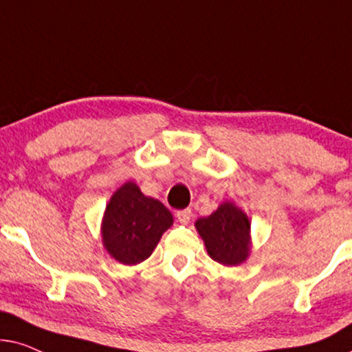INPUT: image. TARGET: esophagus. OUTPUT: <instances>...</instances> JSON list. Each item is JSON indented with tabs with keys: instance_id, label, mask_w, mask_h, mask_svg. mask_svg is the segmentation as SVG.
Wrapping results in <instances>:
<instances>
[{
	"instance_id": "1",
	"label": "esophagus",
	"mask_w": 352,
	"mask_h": 352,
	"mask_svg": "<svg viewBox=\"0 0 352 352\" xmlns=\"http://www.w3.org/2000/svg\"><path fill=\"white\" fill-rule=\"evenodd\" d=\"M175 215H177V219H179L180 223H188L191 219V209H182Z\"/></svg>"
}]
</instances>
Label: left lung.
Segmentation results:
<instances>
[{
  "label": "left lung",
  "instance_id": "8db88e82",
  "mask_svg": "<svg viewBox=\"0 0 352 352\" xmlns=\"http://www.w3.org/2000/svg\"><path fill=\"white\" fill-rule=\"evenodd\" d=\"M251 223L246 214L232 203H223L208 217L196 220L208 254L223 265H238L250 252Z\"/></svg>",
  "mask_w": 352,
  "mask_h": 352
}]
</instances>
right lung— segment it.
Returning a JSON list of instances; mask_svg holds the SVG:
<instances>
[{
  "mask_svg": "<svg viewBox=\"0 0 352 352\" xmlns=\"http://www.w3.org/2000/svg\"><path fill=\"white\" fill-rule=\"evenodd\" d=\"M173 222L161 201L144 196L133 182L112 195L102 219V243L107 252L125 265L148 259Z\"/></svg>",
  "mask_w": 352,
  "mask_h": 352,
  "instance_id": "obj_1",
  "label": "right lung"
}]
</instances>
